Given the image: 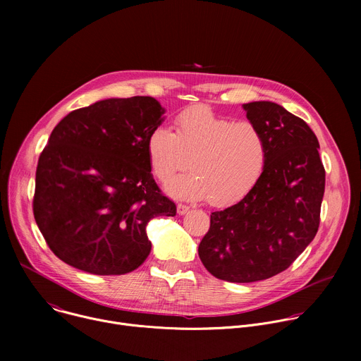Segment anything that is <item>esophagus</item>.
<instances>
[{
    "label": "esophagus",
    "mask_w": 361,
    "mask_h": 361,
    "mask_svg": "<svg viewBox=\"0 0 361 361\" xmlns=\"http://www.w3.org/2000/svg\"><path fill=\"white\" fill-rule=\"evenodd\" d=\"M188 210H190V207H188V205H185V204H178V205H177V213H178L180 216H184Z\"/></svg>",
    "instance_id": "esophagus-1"
}]
</instances>
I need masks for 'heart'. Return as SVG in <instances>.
Masks as SVG:
<instances>
[{
	"label": "heart",
	"instance_id": "obj_1",
	"mask_svg": "<svg viewBox=\"0 0 361 361\" xmlns=\"http://www.w3.org/2000/svg\"><path fill=\"white\" fill-rule=\"evenodd\" d=\"M267 156L266 140L251 121H235L204 107H191L176 118V133L156 127L147 137V157L166 190L184 200H205L216 207L241 200L259 181Z\"/></svg>",
	"mask_w": 361,
	"mask_h": 361
}]
</instances>
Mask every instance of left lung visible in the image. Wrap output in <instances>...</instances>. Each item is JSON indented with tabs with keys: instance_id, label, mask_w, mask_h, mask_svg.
<instances>
[{
	"instance_id": "8db88e82",
	"label": "left lung",
	"mask_w": 361,
	"mask_h": 361,
	"mask_svg": "<svg viewBox=\"0 0 361 361\" xmlns=\"http://www.w3.org/2000/svg\"><path fill=\"white\" fill-rule=\"evenodd\" d=\"M243 109L266 140L264 170L237 204L212 213L198 245L204 267L230 283L266 280L291 266L317 234L326 184L319 140L305 121L271 101Z\"/></svg>"
}]
</instances>
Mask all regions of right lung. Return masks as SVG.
<instances>
[{
  "mask_svg": "<svg viewBox=\"0 0 361 361\" xmlns=\"http://www.w3.org/2000/svg\"><path fill=\"white\" fill-rule=\"evenodd\" d=\"M164 113L152 97L107 98L71 111L51 133L32 204L60 260L97 276L127 274L145 262L148 221L177 213L147 157V137Z\"/></svg>",
  "mask_w": 361,
  "mask_h": 361,
  "instance_id": "add662e5",
  "label": "right lung"
}]
</instances>
